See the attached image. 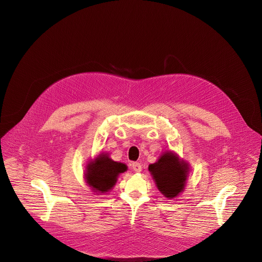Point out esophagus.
Segmentation results:
<instances>
[{"label":"esophagus","mask_w":262,"mask_h":262,"mask_svg":"<svg viewBox=\"0 0 262 262\" xmlns=\"http://www.w3.org/2000/svg\"><path fill=\"white\" fill-rule=\"evenodd\" d=\"M132 168H133V170H134L135 172H141V170H142V166H141V164L138 163V162L133 163V164H132Z\"/></svg>","instance_id":"obj_1"}]
</instances>
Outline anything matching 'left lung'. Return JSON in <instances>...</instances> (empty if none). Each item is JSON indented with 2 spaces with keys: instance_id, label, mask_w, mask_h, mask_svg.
<instances>
[{
  "instance_id": "obj_1",
  "label": "left lung",
  "mask_w": 262,
  "mask_h": 262,
  "mask_svg": "<svg viewBox=\"0 0 262 262\" xmlns=\"http://www.w3.org/2000/svg\"><path fill=\"white\" fill-rule=\"evenodd\" d=\"M148 170L154 176L161 193L167 198H175L184 188L188 165L172 152H165L157 163L149 165Z\"/></svg>"
}]
</instances>
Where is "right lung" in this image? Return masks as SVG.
<instances>
[{"mask_svg": "<svg viewBox=\"0 0 262 262\" xmlns=\"http://www.w3.org/2000/svg\"><path fill=\"white\" fill-rule=\"evenodd\" d=\"M125 171L124 164L112 161L106 155H99L88 165L85 176L93 191L105 193L113 188L118 175Z\"/></svg>", "mask_w": 262, "mask_h": 262, "instance_id": "1", "label": "right lung"}]
</instances>
